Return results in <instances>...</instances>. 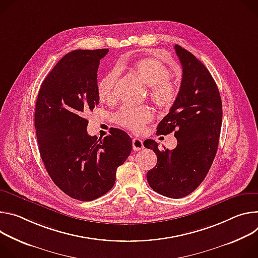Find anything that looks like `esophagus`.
I'll list each match as a JSON object with an SVG mask.
<instances>
[{
    "label": "esophagus",
    "instance_id": "1",
    "mask_svg": "<svg viewBox=\"0 0 258 258\" xmlns=\"http://www.w3.org/2000/svg\"><path fill=\"white\" fill-rule=\"evenodd\" d=\"M132 148H133V151H141L144 149V142H142V140L139 138H133Z\"/></svg>",
    "mask_w": 258,
    "mask_h": 258
}]
</instances>
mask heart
Listing matches in <instances>:
<instances>
[{
    "label": "heart",
    "mask_w": 258,
    "mask_h": 258,
    "mask_svg": "<svg viewBox=\"0 0 258 258\" xmlns=\"http://www.w3.org/2000/svg\"><path fill=\"white\" fill-rule=\"evenodd\" d=\"M128 66L121 63L119 68L111 70L98 84L100 100L111 103L117 99V87L120 78V70H126ZM132 73L139 81L148 86L150 99L159 107L169 108L178 96V86L170 79V70L160 60L155 58H141L131 68ZM153 118V111L149 106H123L113 116V120L120 126L133 132H139Z\"/></svg>",
    "instance_id": "b5f03b06"
}]
</instances>
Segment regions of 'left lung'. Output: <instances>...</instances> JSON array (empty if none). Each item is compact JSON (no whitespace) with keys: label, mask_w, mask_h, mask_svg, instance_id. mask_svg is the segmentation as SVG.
Listing matches in <instances>:
<instances>
[{"label":"left lung","mask_w":258,"mask_h":258,"mask_svg":"<svg viewBox=\"0 0 258 258\" xmlns=\"http://www.w3.org/2000/svg\"><path fill=\"white\" fill-rule=\"evenodd\" d=\"M182 67L177 99L159 123L157 133L174 131V150H160L153 139L144 142L155 152L156 167L147 178L158 194L178 199L192 192L209 172L215 158L222 121V103L217 85L206 67L190 52L174 46Z\"/></svg>","instance_id":"8db88e82"}]
</instances>
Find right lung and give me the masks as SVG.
Here are the masks:
<instances>
[{"label": "right lung", "instance_id": "1", "mask_svg": "<svg viewBox=\"0 0 258 258\" xmlns=\"http://www.w3.org/2000/svg\"><path fill=\"white\" fill-rule=\"evenodd\" d=\"M108 49L66 54L39 90L35 128L42 161L53 182L79 201L106 194L129 157L132 140L111 128L103 139L87 133L86 116L99 103L97 71Z\"/></svg>", "mask_w": 258, "mask_h": 258}]
</instances>
